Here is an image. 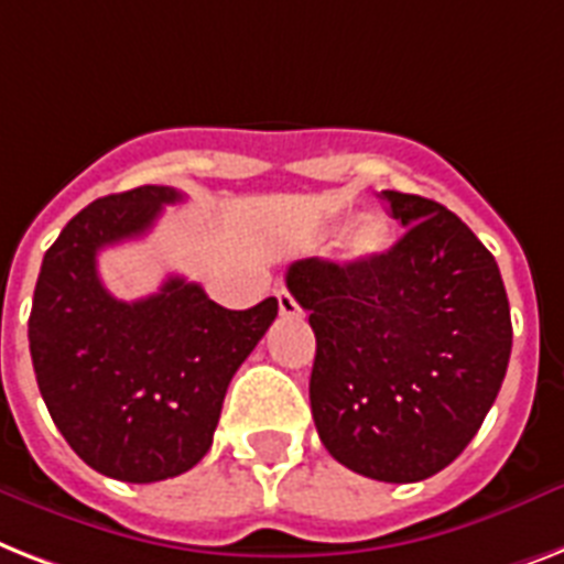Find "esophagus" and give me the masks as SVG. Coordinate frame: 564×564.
Masks as SVG:
<instances>
[{"mask_svg": "<svg viewBox=\"0 0 564 564\" xmlns=\"http://www.w3.org/2000/svg\"><path fill=\"white\" fill-rule=\"evenodd\" d=\"M278 306H281L283 318H297L301 315V304H297L290 292H278Z\"/></svg>", "mask_w": 564, "mask_h": 564, "instance_id": "esophagus-1", "label": "esophagus"}]
</instances>
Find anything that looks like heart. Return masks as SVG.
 I'll return each mask as SVG.
<instances>
[{
    "label": "heart",
    "instance_id": "b5f03b06",
    "mask_svg": "<svg viewBox=\"0 0 564 564\" xmlns=\"http://www.w3.org/2000/svg\"><path fill=\"white\" fill-rule=\"evenodd\" d=\"M386 246L388 228L382 226V223H377V219L365 223V228H361L359 237H356V251H359V254H377V251H382Z\"/></svg>",
    "mask_w": 564,
    "mask_h": 564
}]
</instances>
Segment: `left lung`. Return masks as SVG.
<instances>
[{
    "instance_id": "8db88e82",
    "label": "left lung",
    "mask_w": 564,
    "mask_h": 564,
    "mask_svg": "<svg viewBox=\"0 0 564 564\" xmlns=\"http://www.w3.org/2000/svg\"><path fill=\"white\" fill-rule=\"evenodd\" d=\"M405 235L382 254L306 258L286 286L310 313V405L338 464L386 484L446 469L492 409L512 347L496 258L434 199L382 191Z\"/></svg>"
}]
</instances>
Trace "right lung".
Returning a JSON list of instances; mask_svg holds the SVG:
<instances>
[{
	"label": "right lung",
	"instance_id": "obj_1",
	"mask_svg": "<svg viewBox=\"0 0 564 564\" xmlns=\"http://www.w3.org/2000/svg\"><path fill=\"white\" fill-rule=\"evenodd\" d=\"M182 194L141 185L86 205L45 251L29 318L36 386L77 457L127 484L176 478L205 457L228 382L278 315L214 304L199 283L167 278L118 301L98 251L153 228Z\"/></svg>",
	"mask_w": 564,
	"mask_h": 564
}]
</instances>
